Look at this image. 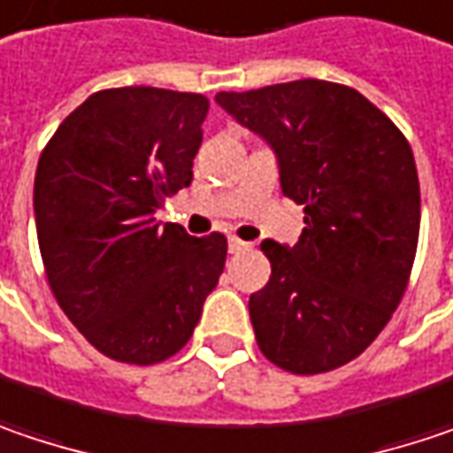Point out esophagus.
<instances>
[{"mask_svg":"<svg viewBox=\"0 0 453 453\" xmlns=\"http://www.w3.org/2000/svg\"><path fill=\"white\" fill-rule=\"evenodd\" d=\"M251 249V243H246V241H241V238H230L227 241V251L230 253H243Z\"/></svg>","mask_w":453,"mask_h":453,"instance_id":"esophagus-1","label":"esophagus"}]
</instances>
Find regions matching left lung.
Masks as SVG:
<instances>
[{
    "instance_id": "1",
    "label": "left lung",
    "mask_w": 453,
    "mask_h": 453,
    "mask_svg": "<svg viewBox=\"0 0 453 453\" xmlns=\"http://www.w3.org/2000/svg\"><path fill=\"white\" fill-rule=\"evenodd\" d=\"M215 102L277 153L305 207L295 246L264 241L272 277L249 300L258 349L292 374L338 369L380 335L411 280L420 184L411 143L351 87L300 79Z\"/></svg>"
}]
</instances>
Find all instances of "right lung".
<instances>
[{
    "label": "right lung",
    "mask_w": 453,
    "mask_h": 453,
    "mask_svg": "<svg viewBox=\"0 0 453 453\" xmlns=\"http://www.w3.org/2000/svg\"><path fill=\"white\" fill-rule=\"evenodd\" d=\"M207 96L156 87L92 94L58 125L35 172L45 277L68 320L122 364L184 349L223 274L227 241L156 223L192 184Z\"/></svg>",
    "instance_id": "add662e5"
}]
</instances>
